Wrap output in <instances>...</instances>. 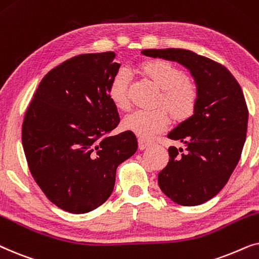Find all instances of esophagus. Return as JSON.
Returning <instances> with one entry per match:
<instances>
[{"instance_id":"obj_1","label":"esophagus","mask_w":259,"mask_h":259,"mask_svg":"<svg viewBox=\"0 0 259 259\" xmlns=\"http://www.w3.org/2000/svg\"><path fill=\"white\" fill-rule=\"evenodd\" d=\"M151 143H153V142H151V141L144 139V137H140V139H139V148H140L141 150L146 149V148L149 147Z\"/></svg>"}]
</instances>
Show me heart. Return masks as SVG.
Instances as JSON below:
<instances>
[{"label": "heart", "mask_w": 259, "mask_h": 259, "mask_svg": "<svg viewBox=\"0 0 259 259\" xmlns=\"http://www.w3.org/2000/svg\"><path fill=\"white\" fill-rule=\"evenodd\" d=\"M140 70L161 89L157 104L164 105L175 119H186L194 112L199 99L198 88L192 80L185 78L180 68L167 60L155 59L144 61ZM129 81L130 73L126 68H120L111 79L109 97L116 108L124 110L129 105ZM168 124L169 115L162 106L150 110L137 109L123 119L124 129L142 137H151L164 130Z\"/></svg>", "instance_id": "heart-1"}]
</instances>
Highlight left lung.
<instances>
[{"label": "left lung", "instance_id": "1", "mask_svg": "<svg viewBox=\"0 0 259 259\" xmlns=\"http://www.w3.org/2000/svg\"><path fill=\"white\" fill-rule=\"evenodd\" d=\"M143 55L177 61L191 72L199 91L193 115L168 134L184 148L169 147L170 160L158 186L182 206L208 201L236 168L246 140L249 111L242 88L225 66L188 50H144Z\"/></svg>", "mask_w": 259, "mask_h": 259}]
</instances>
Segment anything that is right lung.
<instances>
[{"instance_id":"obj_1","label":"right lung","mask_w":259,"mask_h":259,"mask_svg":"<svg viewBox=\"0 0 259 259\" xmlns=\"http://www.w3.org/2000/svg\"><path fill=\"white\" fill-rule=\"evenodd\" d=\"M113 52L80 54L42 78L22 124L34 180L58 207L94 211L111 195L117 167L137 150L135 134L106 136L119 123L109 85L120 64Z\"/></svg>"}]
</instances>
